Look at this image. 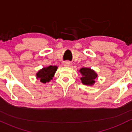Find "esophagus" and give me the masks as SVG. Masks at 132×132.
<instances>
[{
    "mask_svg": "<svg viewBox=\"0 0 132 132\" xmlns=\"http://www.w3.org/2000/svg\"><path fill=\"white\" fill-rule=\"evenodd\" d=\"M70 65H71V63L69 61H66L65 62H64V65L65 67H70Z\"/></svg>",
    "mask_w": 132,
    "mask_h": 132,
    "instance_id": "esophagus-1",
    "label": "esophagus"
}]
</instances>
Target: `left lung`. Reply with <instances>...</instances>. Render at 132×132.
<instances>
[{
	"label": "left lung",
	"instance_id": "obj_1",
	"mask_svg": "<svg viewBox=\"0 0 132 132\" xmlns=\"http://www.w3.org/2000/svg\"><path fill=\"white\" fill-rule=\"evenodd\" d=\"M79 71L82 76L81 80L84 85L91 86L95 83V79L97 77V75L93 70L89 68L83 67L80 69Z\"/></svg>",
	"mask_w": 132,
	"mask_h": 132
}]
</instances>
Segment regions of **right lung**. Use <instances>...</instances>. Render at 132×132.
Here are the masks:
<instances>
[{
  "instance_id": "add662e5",
  "label": "right lung",
  "mask_w": 132,
  "mask_h": 132,
  "mask_svg": "<svg viewBox=\"0 0 132 132\" xmlns=\"http://www.w3.org/2000/svg\"><path fill=\"white\" fill-rule=\"evenodd\" d=\"M56 70V66L50 65L47 67L43 68L38 72L37 74V77L40 78V81L42 82L46 83V82H49L50 80L52 79V77L54 76Z\"/></svg>"
}]
</instances>
